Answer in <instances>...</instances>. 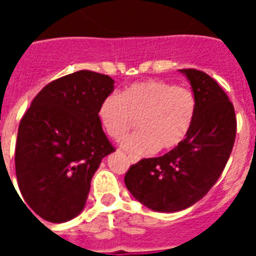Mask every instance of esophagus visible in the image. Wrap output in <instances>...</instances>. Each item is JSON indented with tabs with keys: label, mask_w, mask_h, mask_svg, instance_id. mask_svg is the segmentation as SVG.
I'll return each mask as SVG.
<instances>
[{
	"label": "esophagus",
	"mask_w": 256,
	"mask_h": 256,
	"mask_svg": "<svg viewBox=\"0 0 256 256\" xmlns=\"http://www.w3.org/2000/svg\"><path fill=\"white\" fill-rule=\"evenodd\" d=\"M128 159H130V162H133V164H134V162H137L140 160L138 158H137V156H134V155H128Z\"/></svg>",
	"instance_id": "esophagus-1"
}]
</instances>
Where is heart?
<instances>
[{
    "mask_svg": "<svg viewBox=\"0 0 256 256\" xmlns=\"http://www.w3.org/2000/svg\"><path fill=\"white\" fill-rule=\"evenodd\" d=\"M98 120L110 138L120 141L138 120L140 132L124 140L123 148L136 155H151L178 148L188 134L196 115V97L188 88L162 80L133 83L122 94L105 97Z\"/></svg>",
    "mask_w": 256,
    "mask_h": 256,
    "instance_id": "heart-1",
    "label": "heart"
}]
</instances>
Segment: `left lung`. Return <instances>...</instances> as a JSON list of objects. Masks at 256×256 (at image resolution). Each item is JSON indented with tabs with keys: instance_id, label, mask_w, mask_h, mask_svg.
Masks as SVG:
<instances>
[{
	"instance_id": "8db88e82",
	"label": "left lung",
	"mask_w": 256,
	"mask_h": 256,
	"mask_svg": "<svg viewBox=\"0 0 256 256\" xmlns=\"http://www.w3.org/2000/svg\"><path fill=\"white\" fill-rule=\"evenodd\" d=\"M180 72L196 97L188 134L168 154L133 164L124 177L130 194L155 212H180L204 198L224 170L236 138L234 108L223 88L201 70Z\"/></svg>"
}]
</instances>
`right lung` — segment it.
<instances>
[{
	"instance_id": "add662e5",
	"label": "right lung",
	"mask_w": 256,
	"mask_h": 256,
	"mask_svg": "<svg viewBox=\"0 0 256 256\" xmlns=\"http://www.w3.org/2000/svg\"><path fill=\"white\" fill-rule=\"evenodd\" d=\"M112 88L108 76L79 70L44 86L22 118L18 184L26 205L44 220L62 223L78 216L101 160L115 151L97 115Z\"/></svg>"
}]
</instances>
